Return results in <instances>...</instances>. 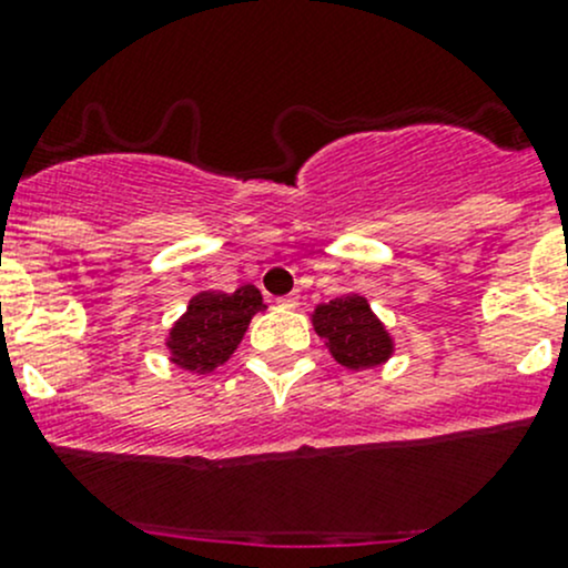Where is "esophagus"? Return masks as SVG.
<instances>
[{
  "label": "esophagus",
  "mask_w": 568,
  "mask_h": 568,
  "mask_svg": "<svg viewBox=\"0 0 568 568\" xmlns=\"http://www.w3.org/2000/svg\"><path fill=\"white\" fill-rule=\"evenodd\" d=\"M280 307H285V311H294L296 305H300V294H288V296H280L277 300Z\"/></svg>",
  "instance_id": "34e87169"
}]
</instances>
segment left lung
<instances>
[{"instance_id":"1","label":"left lung","mask_w":568,"mask_h":568,"mask_svg":"<svg viewBox=\"0 0 568 568\" xmlns=\"http://www.w3.org/2000/svg\"><path fill=\"white\" fill-rule=\"evenodd\" d=\"M313 324L329 343L332 357L346 368H374L390 357V337L363 296H337L329 305H318Z\"/></svg>"}]
</instances>
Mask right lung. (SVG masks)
I'll use <instances>...</instances> for the list:
<instances>
[{
  "mask_svg": "<svg viewBox=\"0 0 568 568\" xmlns=\"http://www.w3.org/2000/svg\"><path fill=\"white\" fill-rule=\"evenodd\" d=\"M263 296L255 285H242L233 294L203 291L194 296L170 332L173 363L186 371H214L225 363L247 332L250 318L263 311Z\"/></svg>",
  "mask_w": 568,
  "mask_h": 568,
  "instance_id": "obj_1",
  "label": "right lung"
}]
</instances>
